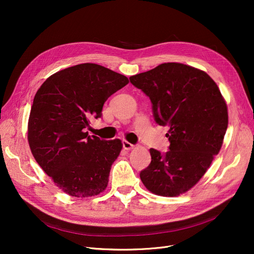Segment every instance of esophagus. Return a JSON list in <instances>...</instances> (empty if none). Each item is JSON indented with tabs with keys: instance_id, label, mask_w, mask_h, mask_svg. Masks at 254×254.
<instances>
[{
	"instance_id": "34e87169",
	"label": "esophagus",
	"mask_w": 254,
	"mask_h": 254,
	"mask_svg": "<svg viewBox=\"0 0 254 254\" xmlns=\"http://www.w3.org/2000/svg\"><path fill=\"white\" fill-rule=\"evenodd\" d=\"M123 146H124V148L126 149V150H130V149H132L135 147V145H132L131 143H129L128 141H127V140H124L123 141Z\"/></svg>"
}]
</instances>
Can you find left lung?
<instances>
[{
    "instance_id": "obj_1",
    "label": "left lung",
    "mask_w": 254,
    "mask_h": 254,
    "mask_svg": "<svg viewBox=\"0 0 254 254\" xmlns=\"http://www.w3.org/2000/svg\"><path fill=\"white\" fill-rule=\"evenodd\" d=\"M129 81L149 97L155 123L169 127V150L151 148V163L140 178L154 194L184 193L204 176L222 146L229 115L220 90L206 72L179 63L162 64Z\"/></svg>"
}]
</instances>
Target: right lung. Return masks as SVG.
<instances>
[{
    "label": "right lung",
    "mask_w": 254,
    "mask_h": 254,
    "mask_svg": "<svg viewBox=\"0 0 254 254\" xmlns=\"http://www.w3.org/2000/svg\"><path fill=\"white\" fill-rule=\"evenodd\" d=\"M128 83L97 64H80L46 79L36 93L28 140L39 166L64 192L76 197L101 193L123 148L119 139L88 136L90 118L102 116L104 103Z\"/></svg>",
    "instance_id": "1"
}]
</instances>
